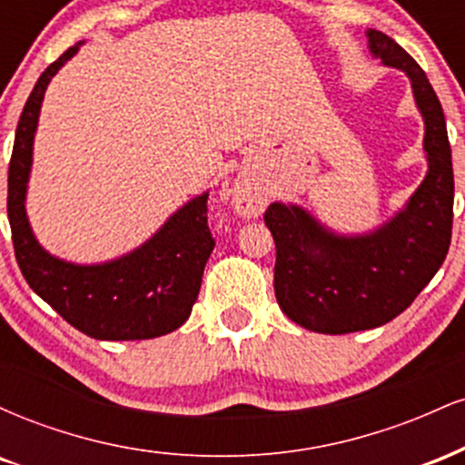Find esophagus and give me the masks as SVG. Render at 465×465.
Wrapping results in <instances>:
<instances>
[{
	"instance_id": "1",
	"label": "esophagus",
	"mask_w": 465,
	"mask_h": 465,
	"mask_svg": "<svg viewBox=\"0 0 465 465\" xmlns=\"http://www.w3.org/2000/svg\"><path fill=\"white\" fill-rule=\"evenodd\" d=\"M266 201H269L266 192L260 188L258 183H253V181L240 179L233 183L232 205L240 216H244V218L260 216L266 207Z\"/></svg>"
}]
</instances>
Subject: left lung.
<instances>
[{
  "mask_svg": "<svg viewBox=\"0 0 465 465\" xmlns=\"http://www.w3.org/2000/svg\"><path fill=\"white\" fill-rule=\"evenodd\" d=\"M370 52L404 72L424 117L429 173L391 221L362 236H339L300 205L271 203L275 297L288 319L322 334L371 330L413 303L444 264L452 236V157L444 111L424 69L385 32L367 30Z\"/></svg>",
  "mask_w": 465,
  "mask_h": 465,
  "instance_id": "obj_1",
  "label": "left lung"
}]
</instances>
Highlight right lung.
<instances>
[{"mask_svg":"<svg viewBox=\"0 0 465 465\" xmlns=\"http://www.w3.org/2000/svg\"><path fill=\"white\" fill-rule=\"evenodd\" d=\"M69 47L41 74L21 111L8 165V221L17 264L32 291L69 325L98 341L154 339L190 317L214 249L207 192L174 212L151 240L103 264H74L41 247L25 216L32 143L50 80L78 52Z\"/></svg>","mask_w":465,"mask_h":465,"instance_id":"add662e5","label":"right lung"}]
</instances>
